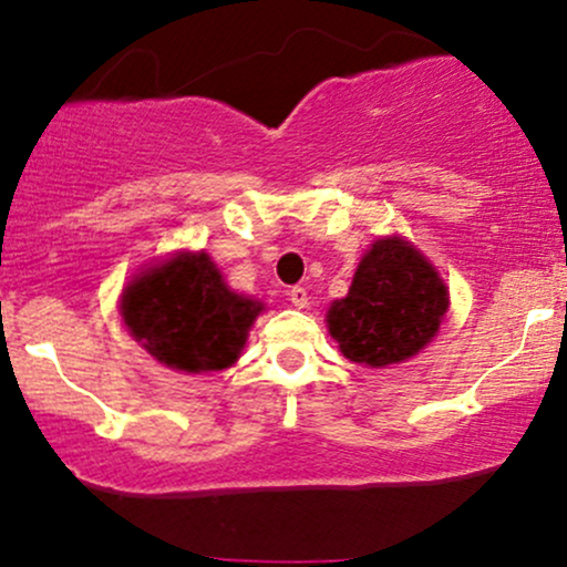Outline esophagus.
Segmentation results:
<instances>
[{"mask_svg":"<svg viewBox=\"0 0 567 567\" xmlns=\"http://www.w3.org/2000/svg\"><path fill=\"white\" fill-rule=\"evenodd\" d=\"M288 296H290V303L298 306V309H303V306L309 303V292H306V288H301V285H296V288H290Z\"/></svg>","mask_w":567,"mask_h":567,"instance_id":"esophagus-1","label":"esophagus"}]
</instances>
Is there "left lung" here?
<instances>
[{
    "label": "left lung",
    "mask_w": 567,
    "mask_h": 567,
    "mask_svg": "<svg viewBox=\"0 0 567 567\" xmlns=\"http://www.w3.org/2000/svg\"><path fill=\"white\" fill-rule=\"evenodd\" d=\"M447 306L445 279L424 252L402 237H383L362 256L347 298L330 303L328 333L357 365H396L437 336Z\"/></svg>",
    "instance_id": "obj_1"
}]
</instances>
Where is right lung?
<instances>
[{"mask_svg":"<svg viewBox=\"0 0 567 567\" xmlns=\"http://www.w3.org/2000/svg\"><path fill=\"white\" fill-rule=\"evenodd\" d=\"M264 303L234 292L207 252L181 250L146 266L122 290L127 333L154 360L184 373L231 368Z\"/></svg>","mask_w":567,"mask_h":567,"instance_id":"1","label":"right lung"}]
</instances>
